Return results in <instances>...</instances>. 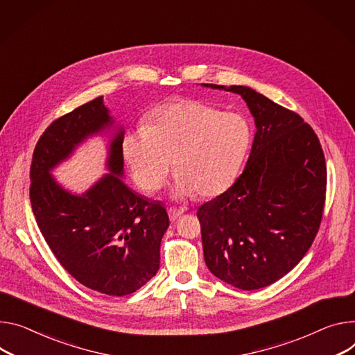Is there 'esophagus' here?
<instances>
[{"label":"esophagus","mask_w":355,"mask_h":355,"mask_svg":"<svg viewBox=\"0 0 355 355\" xmlns=\"http://www.w3.org/2000/svg\"><path fill=\"white\" fill-rule=\"evenodd\" d=\"M184 212H185V208H184V207H182V208H174V207L168 208V216H170L171 220H177Z\"/></svg>","instance_id":"esophagus-1"}]
</instances>
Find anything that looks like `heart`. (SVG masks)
Returning <instances> with one entry per match:
<instances>
[{
    "mask_svg": "<svg viewBox=\"0 0 355 355\" xmlns=\"http://www.w3.org/2000/svg\"><path fill=\"white\" fill-rule=\"evenodd\" d=\"M250 143L252 127L243 116L180 101L155 109L146 127L127 135L123 157L147 194L166 184L173 163L175 197H214L236 180Z\"/></svg>",
    "mask_w": 355,
    "mask_h": 355,
    "instance_id": "1",
    "label": "heart"
}]
</instances>
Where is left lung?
Here are the masks:
<instances>
[{
  "instance_id": "left-lung-1",
  "label": "left lung",
  "mask_w": 355,
  "mask_h": 355,
  "mask_svg": "<svg viewBox=\"0 0 355 355\" xmlns=\"http://www.w3.org/2000/svg\"><path fill=\"white\" fill-rule=\"evenodd\" d=\"M242 96L256 124L242 174L198 208L205 263L242 290L266 287L292 270L310 249L323 218L327 168L310 124L248 86Z\"/></svg>"
}]
</instances>
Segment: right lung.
<instances>
[{"instance_id": "right-lung-1", "label": "right lung", "mask_w": 355, "mask_h": 355, "mask_svg": "<svg viewBox=\"0 0 355 355\" xmlns=\"http://www.w3.org/2000/svg\"><path fill=\"white\" fill-rule=\"evenodd\" d=\"M103 96L52 121L31 164L29 198L41 234L65 270L83 286L109 296L132 295L159 268V243L170 219L123 180V128L113 136L107 168L82 196L62 188L51 170L92 135L110 128Z\"/></svg>"}]
</instances>
